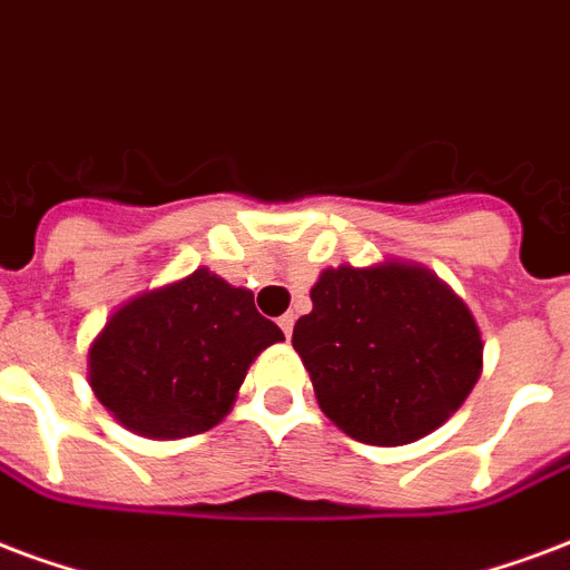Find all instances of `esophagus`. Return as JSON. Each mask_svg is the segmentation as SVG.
Wrapping results in <instances>:
<instances>
[{"mask_svg": "<svg viewBox=\"0 0 570 570\" xmlns=\"http://www.w3.org/2000/svg\"><path fill=\"white\" fill-rule=\"evenodd\" d=\"M279 327H282V333H285V336L291 340V333H294V315H291V312H288V315H282Z\"/></svg>", "mask_w": 570, "mask_h": 570, "instance_id": "obj_1", "label": "esophagus"}]
</instances>
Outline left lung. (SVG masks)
<instances>
[{
	"label": "left lung",
	"instance_id": "1",
	"mask_svg": "<svg viewBox=\"0 0 570 570\" xmlns=\"http://www.w3.org/2000/svg\"><path fill=\"white\" fill-rule=\"evenodd\" d=\"M294 351L315 400L363 444H412L451 417L483 370L481 327L448 282L414 261L321 269Z\"/></svg>",
	"mask_w": 570,
	"mask_h": 570
}]
</instances>
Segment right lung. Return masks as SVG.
I'll list each match as a JSON object with an SVG mask.
<instances>
[{"label":"right lung","mask_w":570,"mask_h":570,"mask_svg":"<svg viewBox=\"0 0 570 570\" xmlns=\"http://www.w3.org/2000/svg\"><path fill=\"white\" fill-rule=\"evenodd\" d=\"M282 340L252 291L198 267L119 303L89 345V387L135 435L186 439L228 417L255 357Z\"/></svg>","instance_id":"1"}]
</instances>
